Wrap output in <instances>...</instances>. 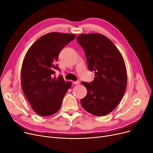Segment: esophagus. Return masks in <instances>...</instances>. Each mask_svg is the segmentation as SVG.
<instances>
[{"label":"esophagus","mask_w":153,"mask_h":153,"mask_svg":"<svg viewBox=\"0 0 153 153\" xmlns=\"http://www.w3.org/2000/svg\"><path fill=\"white\" fill-rule=\"evenodd\" d=\"M73 83H74V84H75V85H79V84H80V82H79V81H74Z\"/></svg>","instance_id":"1"}]
</instances>
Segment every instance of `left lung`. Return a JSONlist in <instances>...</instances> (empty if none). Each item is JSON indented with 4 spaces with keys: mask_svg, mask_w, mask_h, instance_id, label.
<instances>
[{
    "mask_svg": "<svg viewBox=\"0 0 153 153\" xmlns=\"http://www.w3.org/2000/svg\"><path fill=\"white\" fill-rule=\"evenodd\" d=\"M77 40L85 52L88 68L95 73L91 83L82 82L87 94L81 104L95 116H105L117 107L126 91L123 58L114 43L103 35L81 34Z\"/></svg>",
    "mask_w": 153,
    "mask_h": 153,
    "instance_id": "left-lung-1",
    "label": "left lung"
}]
</instances>
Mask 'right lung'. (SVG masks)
<instances>
[{"label":"right lung","mask_w":153,"mask_h":153,"mask_svg":"<svg viewBox=\"0 0 153 153\" xmlns=\"http://www.w3.org/2000/svg\"><path fill=\"white\" fill-rule=\"evenodd\" d=\"M76 36L52 32L38 38L29 48L24 58L22 71V88L31 108L42 117L57 112L71 82L62 76H55V64L62 48Z\"/></svg>","instance_id":"add662e5"}]
</instances>
